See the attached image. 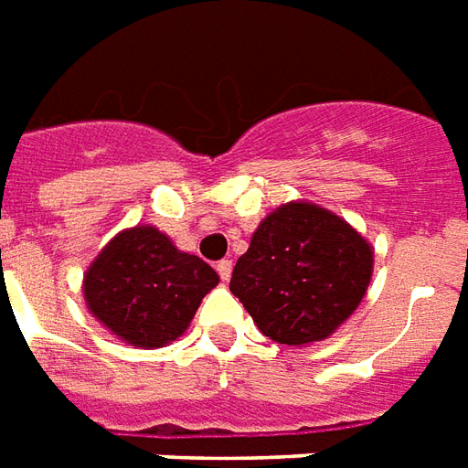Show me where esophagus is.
Listing matches in <instances>:
<instances>
[{
  "instance_id": "obj_1",
  "label": "esophagus",
  "mask_w": 468,
  "mask_h": 468,
  "mask_svg": "<svg viewBox=\"0 0 468 468\" xmlns=\"http://www.w3.org/2000/svg\"><path fill=\"white\" fill-rule=\"evenodd\" d=\"M218 273H220V279L223 281H230V273H233V261H220L218 263Z\"/></svg>"
}]
</instances>
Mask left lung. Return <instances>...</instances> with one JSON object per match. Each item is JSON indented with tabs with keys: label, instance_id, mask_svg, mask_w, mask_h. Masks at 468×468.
<instances>
[{
	"label": "left lung",
	"instance_id": "1",
	"mask_svg": "<svg viewBox=\"0 0 468 468\" xmlns=\"http://www.w3.org/2000/svg\"><path fill=\"white\" fill-rule=\"evenodd\" d=\"M372 245L335 212L286 202L263 218L238 258L230 291L279 345L322 342L370 286Z\"/></svg>",
	"mask_w": 468,
	"mask_h": 468
}]
</instances>
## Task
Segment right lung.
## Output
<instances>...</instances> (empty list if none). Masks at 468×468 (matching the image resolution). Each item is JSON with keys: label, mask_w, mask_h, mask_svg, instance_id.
<instances>
[{"label": "right lung", "mask_w": 468, "mask_h": 468, "mask_svg": "<svg viewBox=\"0 0 468 468\" xmlns=\"http://www.w3.org/2000/svg\"><path fill=\"white\" fill-rule=\"evenodd\" d=\"M218 273L177 250L154 225L119 233L90 263L83 296L90 314L133 347H165L185 335Z\"/></svg>", "instance_id": "obj_1"}]
</instances>
